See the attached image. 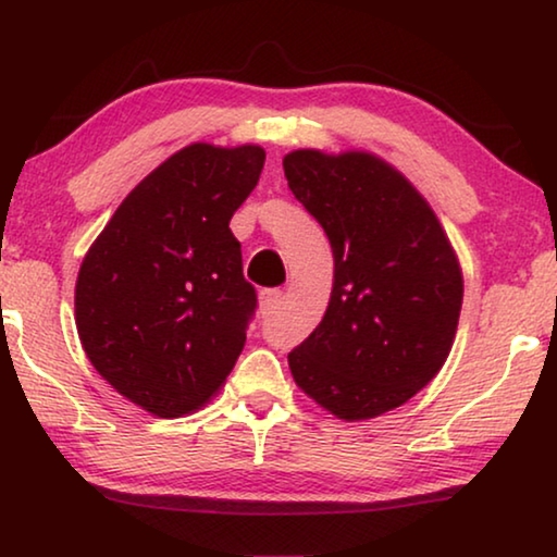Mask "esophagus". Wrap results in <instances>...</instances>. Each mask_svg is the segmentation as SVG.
I'll use <instances>...</instances> for the list:
<instances>
[{
    "label": "esophagus",
    "instance_id": "1",
    "mask_svg": "<svg viewBox=\"0 0 557 557\" xmlns=\"http://www.w3.org/2000/svg\"><path fill=\"white\" fill-rule=\"evenodd\" d=\"M281 298H284V292H281V288H263L261 296H259L261 313H271L273 309H278Z\"/></svg>",
    "mask_w": 557,
    "mask_h": 557
}]
</instances>
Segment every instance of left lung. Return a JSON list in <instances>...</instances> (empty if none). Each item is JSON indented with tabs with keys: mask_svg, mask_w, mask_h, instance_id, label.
<instances>
[{
	"mask_svg": "<svg viewBox=\"0 0 557 557\" xmlns=\"http://www.w3.org/2000/svg\"><path fill=\"white\" fill-rule=\"evenodd\" d=\"M284 173L334 253L324 319L288 354L294 382L346 422L392 412L453 349L462 309L455 248L422 193L372 152L294 150Z\"/></svg>",
	"mask_w": 557,
	"mask_h": 557,
	"instance_id": "1",
	"label": "left lung"
}]
</instances>
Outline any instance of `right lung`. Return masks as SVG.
<instances>
[{
    "mask_svg": "<svg viewBox=\"0 0 557 557\" xmlns=\"http://www.w3.org/2000/svg\"><path fill=\"white\" fill-rule=\"evenodd\" d=\"M263 160L261 145H188L135 185L85 253L79 342L104 382L145 412H196L244 351L256 288L228 223Z\"/></svg>",
    "mask_w": 557,
    "mask_h": 557,
    "instance_id": "right-lung-1",
    "label": "right lung"
}]
</instances>
